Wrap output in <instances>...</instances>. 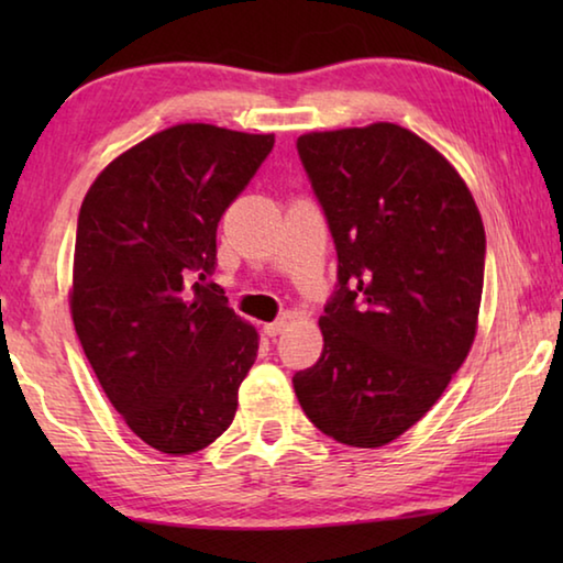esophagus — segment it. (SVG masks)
<instances>
[{
	"instance_id": "34e87169",
	"label": "esophagus",
	"mask_w": 563,
	"mask_h": 563,
	"mask_svg": "<svg viewBox=\"0 0 563 563\" xmlns=\"http://www.w3.org/2000/svg\"><path fill=\"white\" fill-rule=\"evenodd\" d=\"M285 328H288V320H275V322H268V325H265L263 328V332H265V335H268V338H278V335H283V330Z\"/></svg>"
}]
</instances>
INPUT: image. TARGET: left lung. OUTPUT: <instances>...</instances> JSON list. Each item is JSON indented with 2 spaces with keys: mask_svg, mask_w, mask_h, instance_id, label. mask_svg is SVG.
I'll return each instance as SVG.
<instances>
[{
  "mask_svg": "<svg viewBox=\"0 0 563 563\" xmlns=\"http://www.w3.org/2000/svg\"><path fill=\"white\" fill-rule=\"evenodd\" d=\"M298 154L338 251L322 355L292 377L322 434L375 450L417 424L472 350L484 223L440 151L397 123L310 131Z\"/></svg>",
  "mask_w": 563,
  "mask_h": 563,
  "instance_id": "1",
  "label": "left lung"
}]
</instances>
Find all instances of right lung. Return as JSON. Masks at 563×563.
I'll return each instance as SVG.
<instances>
[{
  "instance_id": "1",
  "label": "right lung",
  "mask_w": 563,
  "mask_h": 563,
  "mask_svg": "<svg viewBox=\"0 0 563 563\" xmlns=\"http://www.w3.org/2000/svg\"><path fill=\"white\" fill-rule=\"evenodd\" d=\"M273 133L178 123L117 156L84 196L69 308L84 355L129 430L194 454L231 427L258 330L206 278L216 231Z\"/></svg>"
}]
</instances>
